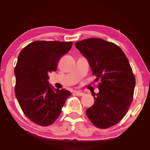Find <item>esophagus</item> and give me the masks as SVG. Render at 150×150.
I'll list each match as a JSON object with an SVG mask.
<instances>
[{
    "instance_id": "34e87169",
    "label": "esophagus",
    "mask_w": 150,
    "mask_h": 150,
    "mask_svg": "<svg viewBox=\"0 0 150 150\" xmlns=\"http://www.w3.org/2000/svg\"><path fill=\"white\" fill-rule=\"evenodd\" d=\"M75 95L80 96V97H81V96H83L84 94H85V93L81 92V91H75Z\"/></svg>"
}]
</instances>
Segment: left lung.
<instances>
[{
	"instance_id": "8db88e82",
	"label": "left lung",
	"mask_w": 150,
	"mask_h": 150,
	"mask_svg": "<svg viewBox=\"0 0 150 150\" xmlns=\"http://www.w3.org/2000/svg\"><path fill=\"white\" fill-rule=\"evenodd\" d=\"M75 46L88 61L95 80L100 79L87 116L97 128H110L123 119L132 101L135 78L128 58L119 46L98 38L77 42Z\"/></svg>"
}]
</instances>
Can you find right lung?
I'll return each instance as SVG.
<instances>
[{"label": "right lung", "instance_id": "add662e5", "mask_svg": "<svg viewBox=\"0 0 150 150\" xmlns=\"http://www.w3.org/2000/svg\"><path fill=\"white\" fill-rule=\"evenodd\" d=\"M73 42L35 41L20 51L15 68V93L25 116L37 124L48 126L61 113L71 92L49 85V73L56 71L62 56Z\"/></svg>", "mask_w": 150, "mask_h": 150}]
</instances>
